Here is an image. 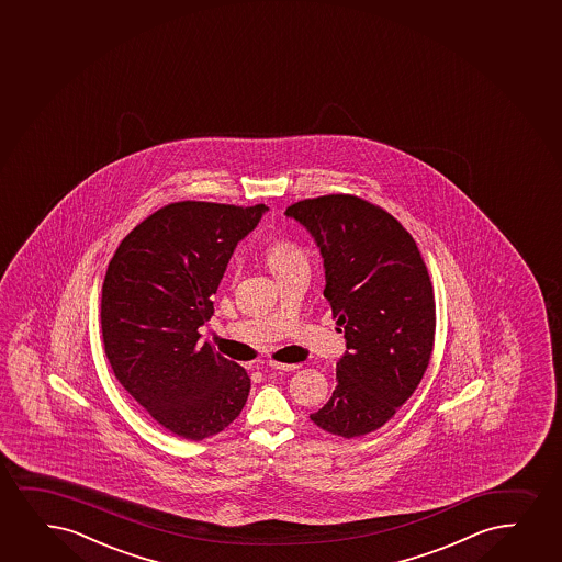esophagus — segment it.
I'll use <instances>...</instances> for the list:
<instances>
[{
	"mask_svg": "<svg viewBox=\"0 0 562 562\" xmlns=\"http://www.w3.org/2000/svg\"><path fill=\"white\" fill-rule=\"evenodd\" d=\"M267 366L271 369H277V371H295V369L301 368L299 363H280V361L272 360Z\"/></svg>",
	"mask_w": 562,
	"mask_h": 562,
	"instance_id": "34e87169",
	"label": "esophagus"
}]
</instances>
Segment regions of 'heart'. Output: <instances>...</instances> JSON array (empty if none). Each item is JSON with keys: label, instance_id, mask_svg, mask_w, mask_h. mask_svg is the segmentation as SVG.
Here are the masks:
<instances>
[{"label": "heart", "instance_id": "b5f03b06", "mask_svg": "<svg viewBox=\"0 0 562 562\" xmlns=\"http://www.w3.org/2000/svg\"><path fill=\"white\" fill-rule=\"evenodd\" d=\"M267 261L271 265L274 274H280L282 271H288L293 265L303 263L305 254L299 250L295 244L288 243V240H277L267 248Z\"/></svg>", "mask_w": 562, "mask_h": 562}]
</instances>
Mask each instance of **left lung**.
I'll return each mask as SVG.
<instances>
[{
	"mask_svg": "<svg viewBox=\"0 0 562 562\" xmlns=\"http://www.w3.org/2000/svg\"><path fill=\"white\" fill-rule=\"evenodd\" d=\"M285 215L311 233L324 259V297L347 339L337 389L311 420L333 436L381 428L423 381L436 333V301L413 236L352 194L295 202Z\"/></svg>",
	"mask_w": 562,
	"mask_h": 562,
	"instance_id": "8db88e82",
	"label": "left lung"
}]
</instances>
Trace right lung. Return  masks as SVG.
<instances>
[{
    "instance_id": "add662e5",
    "label": "right lung",
    "mask_w": 562,
    "mask_h": 562,
    "mask_svg": "<svg viewBox=\"0 0 562 562\" xmlns=\"http://www.w3.org/2000/svg\"><path fill=\"white\" fill-rule=\"evenodd\" d=\"M265 204L240 209L173 202L128 233L102 285V339L126 392L176 436L201 441L225 430L250 394V376L201 342L212 295L236 244Z\"/></svg>"
}]
</instances>
